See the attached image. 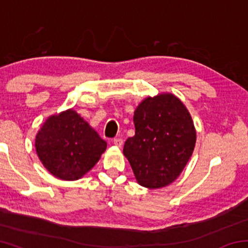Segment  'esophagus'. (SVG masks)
<instances>
[{"label": "esophagus", "instance_id": "esophagus-1", "mask_svg": "<svg viewBox=\"0 0 248 248\" xmlns=\"http://www.w3.org/2000/svg\"><path fill=\"white\" fill-rule=\"evenodd\" d=\"M114 144L116 146H118V148H121L124 144V141H123V139H120V138H116V139H114Z\"/></svg>", "mask_w": 248, "mask_h": 248}]
</instances>
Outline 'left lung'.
Returning a JSON list of instances; mask_svg holds the SVG:
<instances>
[{"label": "left lung", "mask_w": 248, "mask_h": 248, "mask_svg": "<svg viewBox=\"0 0 248 248\" xmlns=\"http://www.w3.org/2000/svg\"><path fill=\"white\" fill-rule=\"evenodd\" d=\"M136 134L128 138L124 154L137 182L162 188L174 182L189 161L196 144L191 116L173 94L142 100L133 116Z\"/></svg>", "instance_id": "obj_1"}]
</instances>
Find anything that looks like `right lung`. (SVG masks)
I'll return each instance as SVG.
<instances>
[{
	"label": "right lung",
	"mask_w": 248,
	"mask_h": 248,
	"mask_svg": "<svg viewBox=\"0 0 248 248\" xmlns=\"http://www.w3.org/2000/svg\"><path fill=\"white\" fill-rule=\"evenodd\" d=\"M36 152L56 177L77 180L99 161L107 143L73 109L50 116L36 136Z\"/></svg>",
	"instance_id": "1"
}]
</instances>
